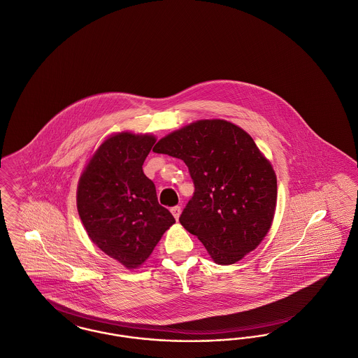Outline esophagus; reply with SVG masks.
Returning <instances> with one entry per match:
<instances>
[{"label": "esophagus", "mask_w": 358, "mask_h": 358, "mask_svg": "<svg viewBox=\"0 0 358 358\" xmlns=\"http://www.w3.org/2000/svg\"><path fill=\"white\" fill-rule=\"evenodd\" d=\"M171 212L176 220L180 219V215H181V208H180V206H173L171 209Z\"/></svg>", "instance_id": "1"}]
</instances>
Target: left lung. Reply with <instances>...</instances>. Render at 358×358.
I'll list each match as a JSON object with an SVG mask.
<instances>
[{
    "instance_id": "8db88e82",
    "label": "left lung",
    "mask_w": 358,
    "mask_h": 358,
    "mask_svg": "<svg viewBox=\"0 0 358 358\" xmlns=\"http://www.w3.org/2000/svg\"><path fill=\"white\" fill-rule=\"evenodd\" d=\"M153 152L187 164L194 194L180 222L215 263L235 264L266 238L276 209V174L247 131L228 120H196L161 138Z\"/></svg>"
}]
</instances>
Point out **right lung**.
<instances>
[{"label":"right lung","mask_w":358,"mask_h":358,"mask_svg":"<svg viewBox=\"0 0 358 358\" xmlns=\"http://www.w3.org/2000/svg\"><path fill=\"white\" fill-rule=\"evenodd\" d=\"M155 141L149 133L107 136L78 182L76 205L88 238L127 270L139 268L176 222L142 169Z\"/></svg>","instance_id":"obj_1"}]
</instances>
